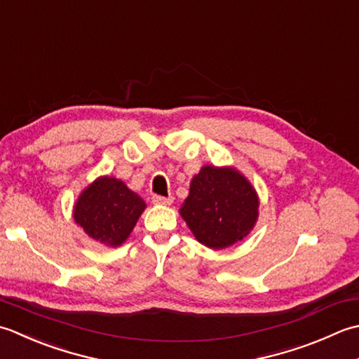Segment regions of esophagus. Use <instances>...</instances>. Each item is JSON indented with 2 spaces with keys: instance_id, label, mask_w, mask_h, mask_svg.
I'll use <instances>...</instances> for the list:
<instances>
[{
  "instance_id": "obj_1",
  "label": "esophagus",
  "mask_w": 359,
  "mask_h": 359,
  "mask_svg": "<svg viewBox=\"0 0 359 359\" xmlns=\"http://www.w3.org/2000/svg\"><path fill=\"white\" fill-rule=\"evenodd\" d=\"M153 203L155 204H163V206H170L173 203L172 196H161V195H155L153 196Z\"/></svg>"
}]
</instances>
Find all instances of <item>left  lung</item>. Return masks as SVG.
Wrapping results in <instances>:
<instances>
[{
	"instance_id": "1",
	"label": "left lung",
	"mask_w": 359,
	"mask_h": 359,
	"mask_svg": "<svg viewBox=\"0 0 359 359\" xmlns=\"http://www.w3.org/2000/svg\"><path fill=\"white\" fill-rule=\"evenodd\" d=\"M180 214L200 243L223 250L252 231L259 217V196L238 170L204 165L192 178Z\"/></svg>"
}]
</instances>
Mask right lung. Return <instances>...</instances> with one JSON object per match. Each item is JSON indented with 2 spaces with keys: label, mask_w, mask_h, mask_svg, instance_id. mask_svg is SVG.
I'll return each instance as SVG.
<instances>
[{
  "label": "right lung",
  "mask_w": 359,
  "mask_h": 359,
  "mask_svg": "<svg viewBox=\"0 0 359 359\" xmlns=\"http://www.w3.org/2000/svg\"><path fill=\"white\" fill-rule=\"evenodd\" d=\"M145 209L144 200L121 180L100 177L91 182L74 206V220L107 246H121Z\"/></svg>",
  "instance_id": "add662e5"
}]
</instances>
